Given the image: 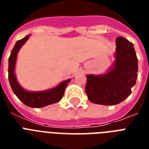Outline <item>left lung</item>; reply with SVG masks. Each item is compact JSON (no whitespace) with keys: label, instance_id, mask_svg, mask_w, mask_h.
Returning <instances> with one entry per match:
<instances>
[{"label":"left lung","instance_id":"obj_1","mask_svg":"<svg viewBox=\"0 0 149 149\" xmlns=\"http://www.w3.org/2000/svg\"><path fill=\"white\" fill-rule=\"evenodd\" d=\"M115 62L105 74L87 75L85 87L89 100L102 105H115L132 93L138 77V58L134 45L123 37L116 39Z\"/></svg>","mask_w":149,"mask_h":149}]
</instances>
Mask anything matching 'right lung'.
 Listing matches in <instances>:
<instances>
[{
	"instance_id": "right-lung-1",
	"label": "right lung",
	"mask_w": 149,
	"mask_h": 149,
	"mask_svg": "<svg viewBox=\"0 0 149 149\" xmlns=\"http://www.w3.org/2000/svg\"><path fill=\"white\" fill-rule=\"evenodd\" d=\"M29 36H26L24 38L17 41V42L10 52V57L8 59V79L13 92L23 104L30 107L39 108L59 101L64 95L65 89L70 82V79L62 82L55 88L47 91L29 92L22 88L17 83L15 77V63L17 59V52L22 45L29 39Z\"/></svg>"
}]
</instances>
